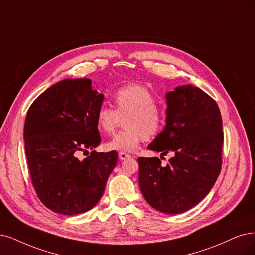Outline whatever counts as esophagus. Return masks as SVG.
I'll return each mask as SVG.
<instances>
[{"instance_id": "esophagus-1", "label": "esophagus", "mask_w": 255, "mask_h": 255, "mask_svg": "<svg viewBox=\"0 0 255 255\" xmlns=\"http://www.w3.org/2000/svg\"><path fill=\"white\" fill-rule=\"evenodd\" d=\"M119 157H120V159H122V161H123V159H127L128 157H130V155L126 152H120Z\"/></svg>"}]
</instances>
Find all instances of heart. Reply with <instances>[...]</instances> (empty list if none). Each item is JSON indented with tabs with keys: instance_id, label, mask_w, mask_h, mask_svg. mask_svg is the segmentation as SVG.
Segmentation results:
<instances>
[{
	"instance_id": "heart-1",
	"label": "heart",
	"mask_w": 255,
	"mask_h": 255,
	"mask_svg": "<svg viewBox=\"0 0 255 255\" xmlns=\"http://www.w3.org/2000/svg\"><path fill=\"white\" fill-rule=\"evenodd\" d=\"M113 108L101 106L96 113L98 129L111 134L125 117L126 128L106 144L108 150L133 151L140 142L150 140L159 134L166 121L165 109L156 103L154 94L140 84H127L113 93Z\"/></svg>"
}]
</instances>
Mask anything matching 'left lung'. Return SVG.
Returning a JSON list of instances; mask_svg holds the SVG:
<instances>
[{
	"label": "left lung",
	"instance_id": "left-lung-1",
	"mask_svg": "<svg viewBox=\"0 0 255 255\" xmlns=\"http://www.w3.org/2000/svg\"><path fill=\"white\" fill-rule=\"evenodd\" d=\"M165 129L148 146L158 157H139L138 183L154 209L177 214L191 209L209 193L222 168V116L202 89L183 85L166 94ZM167 153L174 156L161 165Z\"/></svg>",
	"mask_w": 255,
	"mask_h": 255
}]
</instances>
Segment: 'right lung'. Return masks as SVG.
<instances>
[{
  "instance_id": "obj_1",
  "label": "right lung",
  "mask_w": 255,
  "mask_h": 255,
  "mask_svg": "<svg viewBox=\"0 0 255 255\" xmlns=\"http://www.w3.org/2000/svg\"><path fill=\"white\" fill-rule=\"evenodd\" d=\"M104 96L89 79H65L37 97L27 111L25 150L40 201L65 215L86 212L100 201L118 163V152H80L96 148L101 136L96 113Z\"/></svg>"
}]
</instances>
